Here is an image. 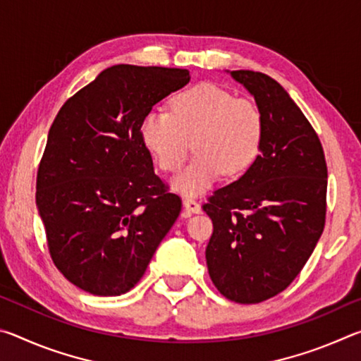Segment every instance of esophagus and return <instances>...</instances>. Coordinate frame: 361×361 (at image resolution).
I'll list each match as a JSON object with an SVG mask.
<instances>
[{"instance_id": "obj_1", "label": "esophagus", "mask_w": 361, "mask_h": 361, "mask_svg": "<svg viewBox=\"0 0 361 361\" xmlns=\"http://www.w3.org/2000/svg\"><path fill=\"white\" fill-rule=\"evenodd\" d=\"M183 205H185V210L188 213H200V204L192 197L183 199Z\"/></svg>"}]
</instances>
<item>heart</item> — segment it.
<instances>
[{"mask_svg":"<svg viewBox=\"0 0 361 361\" xmlns=\"http://www.w3.org/2000/svg\"><path fill=\"white\" fill-rule=\"evenodd\" d=\"M142 138L164 172H176L191 146L197 156L173 178L181 194H199L219 176L235 178L253 166L264 143L266 121L250 99H234L215 84H197L170 99V113L149 111Z\"/></svg>","mask_w":361,"mask_h":361,"instance_id":"heart-1","label":"heart"}]
</instances>
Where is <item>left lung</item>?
I'll return each mask as SVG.
<instances>
[{"instance_id": "left-lung-1", "label": "left lung", "mask_w": 361, "mask_h": 361, "mask_svg": "<svg viewBox=\"0 0 361 361\" xmlns=\"http://www.w3.org/2000/svg\"><path fill=\"white\" fill-rule=\"evenodd\" d=\"M231 76L261 108L264 143L253 166L202 205L213 223L205 258L224 298L256 304L282 293L312 255L325 228L328 169L319 135L276 79Z\"/></svg>"}]
</instances>
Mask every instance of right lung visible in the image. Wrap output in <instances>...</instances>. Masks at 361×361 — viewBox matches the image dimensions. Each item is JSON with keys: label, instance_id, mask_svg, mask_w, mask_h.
Wrapping results in <instances>:
<instances>
[{"label": "right lung", "instance_id": "obj_1", "mask_svg": "<svg viewBox=\"0 0 361 361\" xmlns=\"http://www.w3.org/2000/svg\"><path fill=\"white\" fill-rule=\"evenodd\" d=\"M189 71L114 65L60 108L36 176L54 264L78 288L124 295L181 212L154 173L142 121L189 82Z\"/></svg>", "mask_w": 361, "mask_h": 361}]
</instances>
